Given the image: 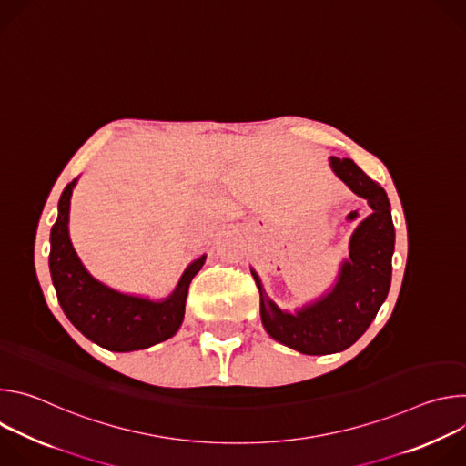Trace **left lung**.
<instances>
[{
  "mask_svg": "<svg viewBox=\"0 0 466 466\" xmlns=\"http://www.w3.org/2000/svg\"><path fill=\"white\" fill-rule=\"evenodd\" d=\"M329 167L372 210L350 238L349 258L341 263L336 284L289 313L268 297L258 273L250 269L259 291L265 331L275 341L308 356L336 354L352 347L387 299L392 273L394 227L385 189L350 158L329 157Z\"/></svg>",
  "mask_w": 466,
  "mask_h": 466,
  "instance_id": "8db88e82",
  "label": "left lung"
}]
</instances>
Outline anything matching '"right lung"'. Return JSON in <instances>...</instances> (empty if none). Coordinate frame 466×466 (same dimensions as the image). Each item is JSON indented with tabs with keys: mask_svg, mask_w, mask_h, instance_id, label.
Returning a JSON list of instances; mask_svg holds the SVG:
<instances>
[{
	"mask_svg": "<svg viewBox=\"0 0 466 466\" xmlns=\"http://www.w3.org/2000/svg\"><path fill=\"white\" fill-rule=\"evenodd\" d=\"M77 178L64 187L58 218L51 228L49 273L58 304L85 338L112 352L149 349L177 334L184 320L187 288L207 254L184 269L173 293L160 300L127 295L94 279L70 239V203Z\"/></svg>",
	"mask_w": 466,
	"mask_h": 466,
	"instance_id": "obj_1",
	"label": "right lung"
}]
</instances>
